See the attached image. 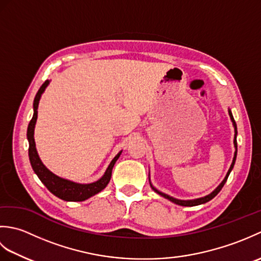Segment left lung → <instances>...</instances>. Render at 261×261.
<instances>
[{
  "label": "left lung",
  "mask_w": 261,
  "mask_h": 261,
  "mask_svg": "<svg viewBox=\"0 0 261 261\" xmlns=\"http://www.w3.org/2000/svg\"><path fill=\"white\" fill-rule=\"evenodd\" d=\"M229 115H230V118H231V121L233 122L234 132H236V135H234V141H233V143H234V147H236V152H234L233 160H232V164H231V166H230V169H229V171H228V174H226V176H225V178L223 179V181L221 182V184H220L218 187L215 188V190H214L212 193L208 194V195H206V196L201 197V198H196V199H188V201H184V199H177V198H174V197H171V196L167 195V194L159 192L158 190H156V188H154V187L151 185V182H150V186H151L152 190H153L154 192H156L157 194H159V195H162L163 197L169 199L170 202H173V203H175V204H177V205H181V206H195V205L204 204V203H206V202L211 201V199H212L213 197H215L216 195H218L219 192H220L221 190H222V187L224 186L226 179H228V177H229V175H230V173H231L232 168H233L234 163H236V158H237V152H238V146H237V135H238V131H237V124H236V122H234L233 115H232V113H231V111H230V110H229ZM149 180H150V178H149Z\"/></svg>",
  "instance_id": "1"
}]
</instances>
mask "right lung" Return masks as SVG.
I'll return each instance as SVG.
<instances>
[{"label":"right lung","mask_w":261,"mask_h":261,"mask_svg":"<svg viewBox=\"0 0 261 261\" xmlns=\"http://www.w3.org/2000/svg\"><path fill=\"white\" fill-rule=\"evenodd\" d=\"M49 85V81H46L41 87L39 88L37 95L33 101V116L30 121L29 125H28L27 131V138L29 141V159L33 171L37 174L39 179L45 185L49 192H51L55 196L59 197L60 199L68 202H82L85 199L90 198L104 190L109 181L111 179V175H112V169L116 160L119 159L122 151H120L116 156L113 158L112 162L110 163L109 167L105 170L104 175L98 180L91 182V184H79V182L71 181L68 179H64L62 177L55 175L51 173L45 165L42 164L38 156L37 149H36V142L33 135H35V125L38 118V105L42 93L45 92L46 87Z\"/></svg>","instance_id":"add662e5"}]
</instances>
